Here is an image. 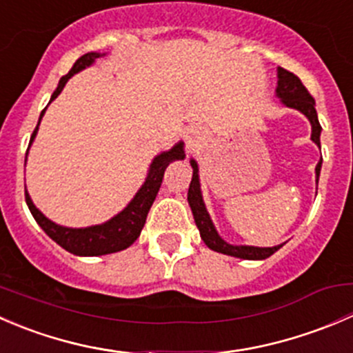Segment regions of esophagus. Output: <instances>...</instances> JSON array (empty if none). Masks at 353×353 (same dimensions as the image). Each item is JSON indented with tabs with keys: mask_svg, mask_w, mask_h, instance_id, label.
I'll use <instances>...</instances> for the list:
<instances>
[{
	"mask_svg": "<svg viewBox=\"0 0 353 353\" xmlns=\"http://www.w3.org/2000/svg\"><path fill=\"white\" fill-rule=\"evenodd\" d=\"M188 140H190L191 145L198 143V140H199V133H198V131H191L190 137H188Z\"/></svg>",
	"mask_w": 353,
	"mask_h": 353,
	"instance_id": "1",
	"label": "esophagus"
}]
</instances>
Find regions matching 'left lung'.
<instances>
[{"label": "left lung", "mask_w": 353, "mask_h": 353, "mask_svg": "<svg viewBox=\"0 0 353 353\" xmlns=\"http://www.w3.org/2000/svg\"><path fill=\"white\" fill-rule=\"evenodd\" d=\"M276 95L282 99L283 104L287 108L301 110L302 114H305L309 121H311L312 126V134L311 140L314 141L318 147H321V124L318 121V112H316V102L312 99V95L309 94L307 88L302 85V81L299 80V77H295L290 71L279 68V87H276ZM191 167H193V179H191L190 190H188V201H190L191 212H193L194 222H196L199 234H201L203 243L208 245L210 249L216 252H222V254L236 256V258L243 259H266L273 254V252L279 251L283 244L275 245V248H254V245H232L227 244L222 237L216 234L215 227H213L212 220H210L208 212L205 208V203L201 198V190H199V177H198V165L194 160H191ZM319 170H321V160L316 165V176L319 179ZM316 179V181H318Z\"/></svg>", "instance_id": "1"}]
</instances>
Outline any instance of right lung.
<instances>
[{
  "mask_svg": "<svg viewBox=\"0 0 353 353\" xmlns=\"http://www.w3.org/2000/svg\"><path fill=\"white\" fill-rule=\"evenodd\" d=\"M101 56L102 54H99V52H87V54H83L81 58H78L77 61H74L73 68H71L65 77L59 80V85L54 90V94H52L51 101H54V99L61 94L66 81L70 80L74 73H78V71L83 70V68L90 66L92 63H94L97 58H101ZM49 104H51V102H49ZM46 109L41 112L39 123H41ZM39 123L37 126H35L34 133H32L28 147H30L35 134H37ZM179 159H184L183 143H177L172 150L157 155L154 162H152L150 170H148L147 181H145L143 186L140 188L137 196L131 199V203L123 210V212L117 213L114 219H110L109 222L102 223V225L87 227V229H68V227L56 225L54 222L46 219V216L35 208L27 191H25V201H27L28 210H30V213L34 215L35 222L42 227V230H44V232L48 234L54 243H58L63 249H66L68 252L77 256L110 254V252H117L130 248V245L140 237L141 229H143L145 225V220H147L148 210H150L152 203H154L157 193H159L160 184H162L163 172H165L167 165H169L172 160H179Z\"/></svg>",
  "mask_w": 353,
  "mask_h": 353,
  "instance_id": "add662e5",
  "label": "right lung"
}]
</instances>
